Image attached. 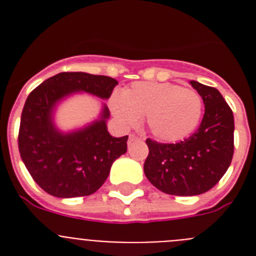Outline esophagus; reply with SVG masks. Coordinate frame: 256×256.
<instances>
[{"label": "esophagus", "mask_w": 256, "mask_h": 256, "mask_svg": "<svg viewBox=\"0 0 256 256\" xmlns=\"http://www.w3.org/2000/svg\"><path fill=\"white\" fill-rule=\"evenodd\" d=\"M138 140H141V138H140V137H138V136L130 134V140H128V144H132L133 141H138Z\"/></svg>", "instance_id": "esophagus-1"}]
</instances>
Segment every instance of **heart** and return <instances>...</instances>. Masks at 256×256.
<instances>
[{"mask_svg":"<svg viewBox=\"0 0 256 256\" xmlns=\"http://www.w3.org/2000/svg\"><path fill=\"white\" fill-rule=\"evenodd\" d=\"M110 108L124 126H133L144 118L154 137L178 142L198 128L202 116V98L192 88L174 83L137 82L112 96Z\"/></svg>","mask_w":256,"mask_h":256,"instance_id":"1","label":"heart"}]
</instances>
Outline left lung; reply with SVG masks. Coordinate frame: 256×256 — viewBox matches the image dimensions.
Here are the masks:
<instances>
[{
	"label": "left lung",
	"mask_w": 256,
	"mask_h": 256,
	"mask_svg": "<svg viewBox=\"0 0 256 256\" xmlns=\"http://www.w3.org/2000/svg\"><path fill=\"white\" fill-rule=\"evenodd\" d=\"M204 101L198 130L177 144L148 138L144 172L158 190L174 196L201 195L224 176L234 156V112L214 87L191 80Z\"/></svg>",
	"instance_id": "left-lung-1"
}]
</instances>
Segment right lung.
<instances>
[{
    "instance_id": "right-lung-1",
    "label": "right lung",
    "mask_w": 256,
    "mask_h": 256,
    "mask_svg": "<svg viewBox=\"0 0 256 256\" xmlns=\"http://www.w3.org/2000/svg\"><path fill=\"white\" fill-rule=\"evenodd\" d=\"M116 84L110 76L65 72L29 94L18 144L32 178L47 194L61 198L92 195L104 184L112 162L126 152L128 136L116 138L108 132L106 105L101 116L82 130L62 133L54 124L56 105L65 97L86 92L106 100Z\"/></svg>"
}]
</instances>
